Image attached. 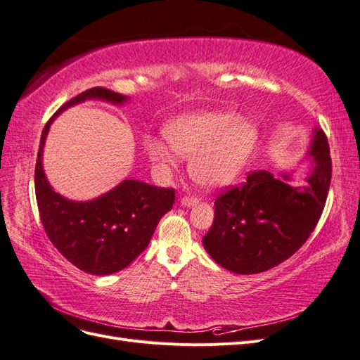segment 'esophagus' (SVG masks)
<instances>
[{
  "label": "esophagus",
  "instance_id": "34e87169",
  "mask_svg": "<svg viewBox=\"0 0 360 360\" xmlns=\"http://www.w3.org/2000/svg\"><path fill=\"white\" fill-rule=\"evenodd\" d=\"M180 204H181L183 207H193V205L198 204V200L193 198V197H183V198L180 200Z\"/></svg>",
  "mask_w": 360,
  "mask_h": 360
}]
</instances>
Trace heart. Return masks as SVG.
<instances>
[{
	"instance_id": "1",
	"label": "heart",
	"mask_w": 360,
	"mask_h": 360,
	"mask_svg": "<svg viewBox=\"0 0 360 360\" xmlns=\"http://www.w3.org/2000/svg\"><path fill=\"white\" fill-rule=\"evenodd\" d=\"M163 136L168 145L160 139L147 143L151 160L172 169L179 158H191V177L202 188L219 189L233 183L254 156L259 127L236 111H204L174 120Z\"/></svg>"
}]
</instances>
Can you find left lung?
Wrapping results in <instances>:
<instances>
[{
	"instance_id": "8db88e82",
	"label": "left lung",
	"mask_w": 360,
	"mask_h": 360,
	"mask_svg": "<svg viewBox=\"0 0 360 360\" xmlns=\"http://www.w3.org/2000/svg\"><path fill=\"white\" fill-rule=\"evenodd\" d=\"M307 156L311 171L302 186L291 172L250 174L242 188L214 201L213 225L202 245L221 267L255 275L284 263L307 242L328 198L332 160L324 132L314 127Z\"/></svg>"
}]
</instances>
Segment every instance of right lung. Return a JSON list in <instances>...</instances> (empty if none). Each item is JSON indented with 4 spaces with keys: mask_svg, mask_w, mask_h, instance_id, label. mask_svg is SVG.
Masks as SVG:
<instances>
[{
    "mask_svg": "<svg viewBox=\"0 0 360 360\" xmlns=\"http://www.w3.org/2000/svg\"><path fill=\"white\" fill-rule=\"evenodd\" d=\"M85 101L124 105L129 97L94 86L64 103L43 129L34 171L36 200L46 236L58 252L90 275L123 270L148 246L162 216L172 209L174 191L126 179L89 201H73L53 191L43 169L49 127L63 111Z\"/></svg>",
    "mask_w": 360,
    "mask_h": 360,
    "instance_id": "obj_1",
    "label": "right lung"
}]
</instances>
